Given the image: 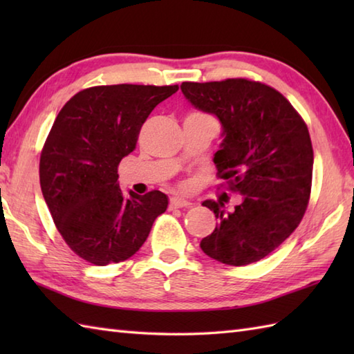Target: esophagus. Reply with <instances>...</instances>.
Returning <instances> with one entry per match:
<instances>
[{
	"label": "esophagus",
	"instance_id": "obj_1",
	"mask_svg": "<svg viewBox=\"0 0 354 354\" xmlns=\"http://www.w3.org/2000/svg\"><path fill=\"white\" fill-rule=\"evenodd\" d=\"M193 205V202L189 201V199H184V198H179V196H175L170 199V207L171 208H184V207H190Z\"/></svg>",
	"mask_w": 354,
	"mask_h": 354
}]
</instances>
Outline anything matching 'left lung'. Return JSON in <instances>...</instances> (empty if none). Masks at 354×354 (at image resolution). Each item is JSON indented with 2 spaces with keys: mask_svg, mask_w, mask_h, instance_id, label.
<instances>
[{
  "mask_svg": "<svg viewBox=\"0 0 354 354\" xmlns=\"http://www.w3.org/2000/svg\"><path fill=\"white\" fill-rule=\"evenodd\" d=\"M181 91L221 122L223 140L213 158L217 175L243 196L232 213H225L222 202H202L219 221L201 240L202 251L230 266L265 259L295 231L309 204V129L283 94L260 82H183Z\"/></svg>",
  "mask_w": 354,
  "mask_h": 354,
  "instance_id": "8db88e82",
  "label": "left lung"
}]
</instances>
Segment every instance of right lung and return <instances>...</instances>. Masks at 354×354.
I'll list each match as a JSON object with an SVG mask.
<instances>
[{
  "label": "right lung",
  "mask_w": 354,
  "mask_h": 354,
  "mask_svg": "<svg viewBox=\"0 0 354 354\" xmlns=\"http://www.w3.org/2000/svg\"><path fill=\"white\" fill-rule=\"evenodd\" d=\"M176 91L93 86L73 95L53 123L39 162L42 196L66 245L95 266L132 257L167 209L169 198L158 190L124 194L117 169L150 112Z\"/></svg>",
  "instance_id": "obj_1"
}]
</instances>
